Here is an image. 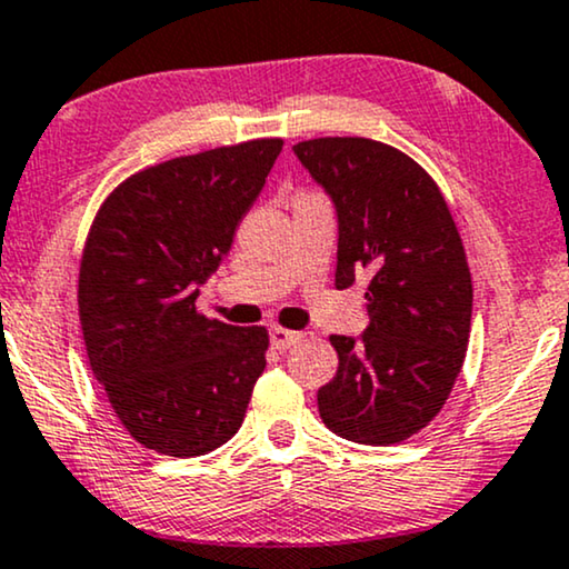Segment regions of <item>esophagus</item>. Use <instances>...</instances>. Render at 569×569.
<instances>
[{"label": "esophagus", "mask_w": 569, "mask_h": 569, "mask_svg": "<svg viewBox=\"0 0 569 569\" xmlns=\"http://www.w3.org/2000/svg\"><path fill=\"white\" fill-rule=\"evenodd\" d=\"M299 338H301V333H297V330H286V328H280V326L270 328V343H272V349H278V351L293 347V343H297Z\"/></svg>", "instance_id": "1"}]
</instances>
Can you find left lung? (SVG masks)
<instances>
[{
  "label": "left lung",
  "instance_id": "obj_1",
  "mask_svg": "<svg viewBox=\"0 0 569 569\" xmlns=\"http://www.w3.org/2000/svg\"><path fill=\"white\" fill-rule=\"evenodd\" d=\"M293 154L336 207V289L370 276V326L330 336L338 370L318 391L320 417L347 441L399 443L441 412L462 370L472 318L462 239L433 178L399 149L328 136Z\"/></svg>",
  "mask_w": 569,
  "mask_h": 569
}]
</instances>
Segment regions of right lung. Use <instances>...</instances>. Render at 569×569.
<instances>
[{
	"label": "right lung",
	"mask_w": 569,
	"mask_h": 569,
	"mask_svg": "<svg viewBox=\"0 0 569 569\" xmlns=\"http://www.w3.org/2000/svg\"><path fill=\"white\" fill-rule=\"evenodd\" d=\"M283 141L160 162L114 189L78 276L86 355L123 428L147 449L199 457L231 441L264 370L268 330L197 312Z\"/></svg>",
	"instance_id": "1"
}]
</instances>
